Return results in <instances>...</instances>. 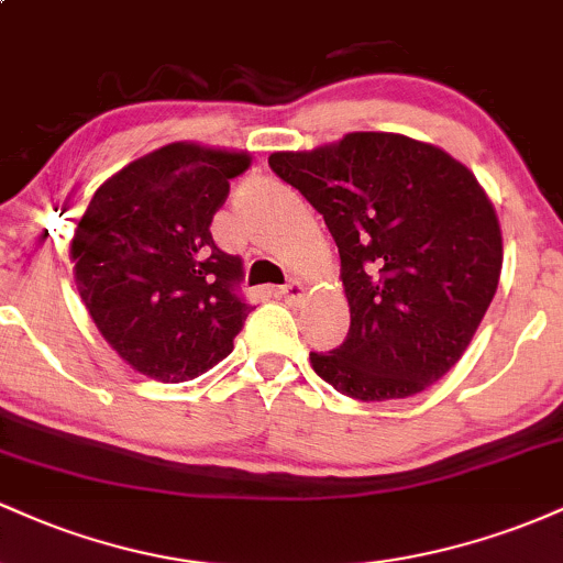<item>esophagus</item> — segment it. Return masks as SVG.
<instances>
[{"instance_id":"34e87169","label":"esophagus","mask_w":563,"mask_h":563,"mask_svg":"<svg viewBox=\"0 0 563 563\" xmlns=\"http://www.w3.org/2000/svg\"><path fill=\"white\" fill-rule=\"evenodd\" d=\"M303 294H307V288H303L301 283H296V280H290V283H286V286L280 288V296H283V299H286V301H290V303L301 301Z\"/></svg>"}]
</instances>
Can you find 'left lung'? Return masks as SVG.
I'll return each mask as SVG.
<instances>
[{
    "instance_id": "1",
    "label": "left lung",
    "mask_w": 563,
    "mask_h": 563,
    "mask_svg": "<svg viewBox=\"0 0 563 563\" xmlns=\"http://www.w3.org/2000/svg\"><path fill=\"white\" fill-rule=\"evenodd\" d=\"M273 169L325 219L341 256L349 333L312 352L314 373L363 402L423 391L474 339L503 267L495 209L466 166L434 145L352 132Z\"/></svg>"
}]
</instances>
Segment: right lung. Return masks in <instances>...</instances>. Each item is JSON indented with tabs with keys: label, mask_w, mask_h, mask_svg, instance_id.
Returning <instances> with one entry per match:
<instances>
[{
	"label": "right lung",
	"mask_w": 563,
	"mask_h": 563,
	"mask_svg": "<svg viewBox=\"0 0 563 563\" xmlns=\"http://www.w3.org/2000/svg\"><path fill=\"white\" fill-rule=\"evenodd\" d=\"M245 153L174 142L113 174L74 232L76 283L97 331L134 371L177 384L232 352L254 307L243 260L211 238V219Z\"/></svg>",
	"instance_id": "obj_1"
}]
</instances>
